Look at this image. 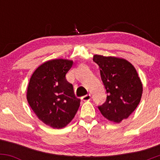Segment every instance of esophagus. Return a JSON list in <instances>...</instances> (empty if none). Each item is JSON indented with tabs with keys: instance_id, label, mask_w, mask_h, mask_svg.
<instances>
[{
	"instance_id": "1",
	"label": "esophagus",
	"mask_w": 160,
	"mask_h": 160,
	"mask_svg": "<svg viewBox=\"0 0 160 160\" xmlns=\"http://www.w3.org/2000/svg\"><path fill=\"white\" fill-rule=\"evenodd\" d=\"M81 99H82V101H83V102H88V101H90L91 95H90V94L86 95H84V96H82Z\"/></svg>"
}]
</instances>
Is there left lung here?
Segmentation results:
<instances>
[{
    "label": "left lung",
    "mask_w": 160,
    "mask_h": 160,
    "mask_svg": "<svg viewBox=\"0 0 160 160\" xmlns=\"http://www.w3.org/2000/svg\"><path fill=\"white\" fill-rule=\"evenodd\" d=\"M101 78L107 91V100L98 106L107 120L120 123L136 109L143 92V85L136 69L129 62L115 56L94 55Z\"/></svg>",
    "instance_id": "1"
}]
</instances>
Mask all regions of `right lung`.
<instances>
[{"label": "right lung", "instance_id": "right-lung-1", "mask_svg": "<svg viewBox=\"0 0 160 160\" xmlns=\"http://www.w3.org/2000/svg\"><path fill=\"white\" fill-rule=\"evenodd\" d=\"M73 61L56 58L43 62L34 71L27 89V101L43 123L53 128L65 127L74 119L80 99L65 75Z\"/></svg>", "mask_w": 160, "mask_h": 160}]
</instances>
